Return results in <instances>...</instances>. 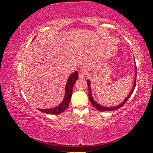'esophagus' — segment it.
<instances>
[{"label":"esophagus","instance_id":"1","mask_svg":"<svg viewBox=\"0 0 153 153\" xmlns=\"http://www.w3.org/2000/svg\"><path fill=\"white\" fill-rule=\"evenodd\" d=\"M86 72L83 70H81L79 71V77L81 79H84L86 76Z\"/></svg>","mask_w":153,"mask_h":153}]
</instances>
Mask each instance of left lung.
I'll list each match as a JSON object with an SVG mask.
<instances>
[{
	"instance_id": "1",
	"label": "left lung",
	"mask_w": 153,
	"mask_h": 153,
	"mask_svg": "<svg viewBox=\"0 0 153 153\" xmlns=\"http://www.w3.org/2000/svg\"><path fill=\"white\" fill-rule=\"evenodd\" d=\"M136 75H137V68H135V80H134V87H133V89H131V91L130 92V93H129V95H128V97H126V99L123 100V102H122L121 104H120V105H118L116 106H114V107H106V106H101L100 105H99V104L97 103L95 100H93V97H92V95H91V87H90V82L89 80L87 81V85H88V88H89V100L91 102L92 105L95 107V108L99 110V111H102V112H104V111H112V110H115L116 109H118L120 108H121V107L122 106H123L125 105V103L128 101V100L129 99V97H131V95H132L133 92H134V89L135 87V85H136Z\"/></svg>"
}]
</instances>
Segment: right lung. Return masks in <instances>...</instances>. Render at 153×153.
Returning a JSON list of instances; mask_svg holds the SVG:
<instances>
[{
	"mask_svg": "<svg viewBox=\"0 0 153 153\" xmlns=\"http://www.w3.org/2000/svg\"><path fill=\"white\" fill-rule=\"evenodd\" d=\"M77 79H78V72L77 71L73 73L69 77L66 86V93H65L64 99L60 105L53 108L40 109V111L42 112L49 114H58L63 112L69 106L71 97V95H72L73 86Z\"/></svg>",
	"mask_w": 153,
	"mask_h": 153,
	"instance_id": "right-lung-1",
	"label": "right lung"
}]
</instances>
